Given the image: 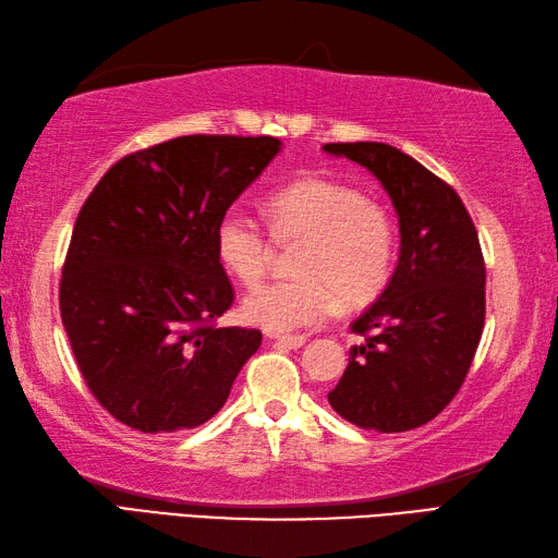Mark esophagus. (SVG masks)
I'll list each match as a JSON object with an SVG mask.
<instances>
[{
	"mask_svg": "<svg viewBox=\"0 0 558 558\" xmlns=\"http://www.w3.org/2000/svg\"><path fill=\"white\" fill-rule=\"evenodd\" d=\"M269 339L281 343V345H287V349H301V345L305 343V337H301V333H271Z\"/></svg>",
	"mask_w": 558,
	"mask_h": 558,
	"instance_id": "obj_1",
	"label": "esophagus"
}]
</instances>
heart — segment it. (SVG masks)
<instances>
[{
	"mask_svg": "<svg viewBox=\"0 0 558 558\" xmlns=\"http://www.w3.org/2000/svg\"><path fill=\"white\" fill-rule=\"evenodd\" d=\"M269 229L279 239H303L301 279L265 281L245 293L241 315L267 331H293L325 322L345 303H365L387 287L396 263V221L387 207L355 185L307 177L267 201ZM215 251L221 267L255 283L269 263V231L247 209L233 205L219 217Z\"/></svg>",
	"mask_w": 558,
	"mask_h": 558,
	"instance_id": "heart-1",
	"label": "heart"
}]
</instances>
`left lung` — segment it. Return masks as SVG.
Here are the masks:
<instances>
[{
    "mask_svg": "<svg viewBox=\"0 0 558 558\" xmlns=\"http://www.w3.org/2000/svg\"><path fill=\"white\" fill-rule=\"evenodd\" d=\"M381 181L401 225L389 287L351 329L349 367L329 391L333 411L377 432H405L447 408L485 327V257L477 229L447 181L384 143H327Z\"/></svg>",
    "mask_w": 558,
    "mask_h": 558,
    "instance_id": "obj_1",
    "label": "left lung"
}]
</instances>
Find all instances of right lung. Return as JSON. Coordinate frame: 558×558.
<instances>
[{"mask_svg":"<svg viewBox=\"0 0 558 558\" xmlns=\"http://www.w3.org/2000/svg\"><path fill=\"white\" fill-rule=\"evenodd\" d=\"M269 135H181L121 157L83 203L59 281L81 375L133 429H193L227 403L263 333L217 327L236 293L219 217L279 153Z\"/></svg>","mask_w":558,"mask_h":558,"instance_id":"obj_1","label":"right lung"}]
</instances>
